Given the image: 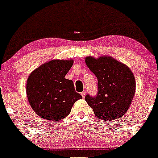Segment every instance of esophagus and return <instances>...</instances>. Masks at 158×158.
<instances>
[{
  "instance_id": "34e87169",
  "label": "esophagus",
  "mask_w": 158,
  "mask_h": 158,
  "mask_svg": "<svg viewBox=\"0 0 158 158\" xmlns=\"http://www.w3.org/2000/svg\"><path fill=\"white\" fill-rule=\"evenodd\" d=\"M85 94H86V92L85 91H82L81 93V97H82L83 98H85Z\"/></svg>"
}]
</instances>
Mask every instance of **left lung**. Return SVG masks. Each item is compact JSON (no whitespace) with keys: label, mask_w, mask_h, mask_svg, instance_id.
Wrapping results in <instances>:
<instances>
[{"label":"left lung","mask_w":158,"mask_h":158,"mask_svg":"<svg viewBox=\"0 0 158 158\" xmlns=\"http://www.w3.org/2000/svg\"><path fill=\"white\" fill-rule=\"evenodd\" d=\"M85 63L98 79L97 96L88 94L85 97L88 106L101 120L120 118L131 106L135 94L136 81L131 70L110 56H88Z\"/></svg>","instance_id":"8db88e82"}]
</instances>
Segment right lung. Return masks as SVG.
I'll return each mask as SVG.
<instances>
[{
  "label": "right lung",
  "instance_id": "add662e5",
  "mask_svg": "<svg viewBox=\"0 0 158 158\" xmlns=\"http://www.w3.org/2000/svg\"><path fill=\"white\" fill-rule=\"evenodd\" d=\"M73 60L53 59L41 64L30 73L27 81L29 103L41 118L59 121L70 113L76 101L82 97L72 80L65 79Z\"/></svg>",
  "mask_w": 158,
  "mask_h": 158
}]
</instances>
